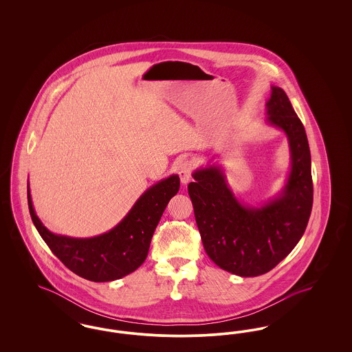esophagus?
<instances>
[{"instance_id":"34e87169","label":"esophagus","mask_w":352,"mask_h":352,"mask_svg":"<svg viewBox=\"0 0 352 352\" xmlns=\"http://www.w3.org/2000/svg\"><path fill=\"white\" fill-rule=\"evenodd\" d=\"M192 170H194V164L188 160L184 161L179 168H178V175L181 178V182L182 184H187L191 181V174H192Z\"/></svg>"}]
</instances>
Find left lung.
<instances>
[{
    "mask_svg": "<svg viewBox=\"0 0 352 352\" xmlns=\"http://www.w3.org/2000/svg\"><path fill=\"white\" fill-rule=\"evenodd\" d=\"M268 122L284 131L292 168L281 194L261 207L234 198L219 166L197 170L188 184L201 243L208 257L230 273L256 277L274 268L293 251L313 207L311 157L305 128L280 87H272Z\"/></svg>",
    "mask_w": 352,
    "mask_h": 352,
    "instance_id": "obj_1",
    "label": "left lung"
}]
</instances>
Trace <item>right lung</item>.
<instances>
[{
  "instance_id": "add662e5",
  "label": "right lung",
  "mask_w": 352,
  "mask_h": 352,
  "mask_svg": "<svg viewBox=\"0 0 352 352\" xmlns=\"http://www.w3.org/2000/svg\"><path fill=\"white\" fill-rule=\"evenodd\" d=\"M178 190V175L160 181L140 197L115 228L89 239L50 232L35 215L29 186L28 203L34 226L51 252L75 274L94 283H107L132 273L145 261L154 230Z\"/></svg>"
}]
</instances>
